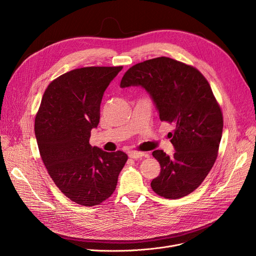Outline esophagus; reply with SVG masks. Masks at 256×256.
Listing matches in <instances>:
<instances>
[{"label": "esophagus", "mask_w": 256, "mask_h": 256, "mask_svg": "<svg viewBox=\"0 0 256 256\" xmlns=\"http://www.w3.org/2000/svg\"><path fill=\"white\" fill-rule=\"evenodd\" d=\"M144 156H145L144 152H135V150L128 152V156L132 158H143Z\"/></svg>", "instance_id": "obj_1"}]
</instances>
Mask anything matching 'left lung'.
I'll return each instance as SVG.
<instances>
[{
    "instance_id": "obj_1",
    "label": "left lung",
    "mask_w": 256,
    "mask_h": 256,
    "mask_svg": "<svg viewBox=\"0 0 256 256\" xmlns=\"http://www.w3.org/2000/svg\"><path fill=\"white\" fill-rule=\"evenodd\" d=\"M140 86L152 98L160 119L176 126L170 132L173 156L154 150L160 173L150 186L160 196L189 195L206 178L222 137L223 117L206 78L196 68L167 57L132 66L121 88Z\"/></svg>"
}]
</instances>
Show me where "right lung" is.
<instances>
[{"label":"right lung","mask_w":256,"mask_h":256,"mask_svg":"<svg viewBox=\"0 0 256 256\" xmlns=\"http://www.w3.org/2000/svg\"><path fill=\"white\" fill-rule=\"evenodd\" d=\"M121 70L91 66L60 76L48 86L35 118L37 145L50 176L80 206L109 198L128 160L124 152H106L89 144L104 93Z\"/></svg>","instance_id":"obj_1"}]
</instances>
